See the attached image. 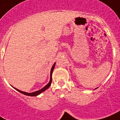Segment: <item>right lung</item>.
Listing matches in <instances>:
<instances>
[{
  "label": "right lung",
  "instance_id": "add662e5",
  "mask_svg": "<svg viewBox=\"0 0 120 120\" xmlns=\"http://www.w3.org/2000/svg\"><path fill=\"white\" fill-rule=\"evenodd\" d=\"M55 64H56V63H54V64H53V67H52V68H51V72H50V80H49V83H48L47 84V85H46L45 86L43 87V88L41 89L40 90H38V91H37L33 92V93H26V92L20 91V90H18V89L15 88H14V87L13 88L15 89L16 90H17L19 92V93L23 94H24V95H26V96H38V94H41L42 92L45 91V90H47V89H48V88L50 86V85H51V82H52V72H53V69H54V67H55Z\"/></svg>",
  "mask_w": 120,
  "mask_h": 120
}]
</instances>
